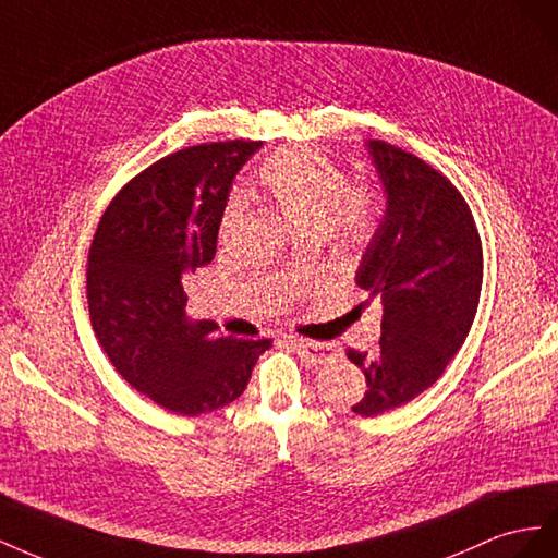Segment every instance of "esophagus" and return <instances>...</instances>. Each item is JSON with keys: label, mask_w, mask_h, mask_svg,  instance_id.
Returning a JSON list of instances; mask_svg holds the SVG:
<instances>
[{"label": "esophagus", "mask_w": 558, "mask_h": 558, "mask_svg": "<svg viewBox=\"0 0 558 558\" xmlns=\"http://www.w3.org/2000/svg\"><path fill=\"white\" fill-rule=\"evenodd\" d=\"M290 345L296 350V355L304 357L308 364H327L329 360L339 357V350L327 343H315V341H306V339H290Z\"/></svg>", "instance_id": "34e87169"}]
</instances>
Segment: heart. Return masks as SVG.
Wrapping results in <instances>:
<instances>
[{
  "instance_id": "1",
  "label": "heart",
  "mask_w": 558,
  "mask_h": 558,
  "mask_svg": "<svg viewBox=\"0 0 558 558\" xmlns=\"http://www.w3.org/2000/svg\"><path fill=\"white\" fill-rule=\"evenodd\" d=\"M341 168L311 149H288L270 158L257 174L259 196L274 203L296 231H325L348 247L369 243L378 225V196L372 189L345 186ZM241 219L231 201L219 235L227 238Z\"/></svg>"
}]
</instances>
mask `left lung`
I'll return each mask as SVG.
<instances>
[{"mask_svg": "<svg viewBox=\"0 0 558 558\" xmlns=\"http://www.w3.org/2000/svg\"><path fill=\"white\" fill-rule=\"evenodd\" d=\"M364 147L386 194L355 274L384 308L380 348L348 350L367 378L353 411L369 418L411 402L447 369L472 327L484 259L468 203L441 172L388 142Z\"/></svg>", "mask_w": 558, "mask_h": 558, "instance_id": "8db88e82", "label": "left lung"}]
</instances>
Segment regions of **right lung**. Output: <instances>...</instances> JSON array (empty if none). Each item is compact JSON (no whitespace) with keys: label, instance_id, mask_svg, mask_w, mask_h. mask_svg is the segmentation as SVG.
I'll list each match as a JSON object with an SVG mask.
<instances>
[{"label":"right lung","instance_id":"obj_1","mask_svg":"<svg viewBox=\"0 0 558 558\" xmlns=\"http://www.w3.org/2000/svg\"><path fill=\"white\" fill-rule=\"evenodd\" d=\"M262 142H213L140 172L105 210L88 252V313L109 362L151 402L201 416L243 395L268 339L191 320L182 278L215 259L235 174Z\"/></svg>","mask_w":558,"mask_h":558}]
</instances>
